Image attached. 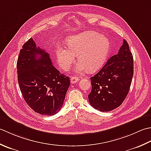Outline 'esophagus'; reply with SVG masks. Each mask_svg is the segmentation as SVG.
I'll return each instance as SVG.
<instances>
[{"label":"esophagus","instance_id":"esophagus-1","mask_svg":"<svg viewBox=\"0 0 151 151\" xmlns=\"http://www.w3.org/2000/svg\"><path fill=\"white\" fill-rule=\"evenodd\" d=\"M79 81V78H77V77L74 76H72L71 79H70V81H71V83H76V82H78Z\"/></svg>","mask_w":151,"mask_h":151}]
</instances>
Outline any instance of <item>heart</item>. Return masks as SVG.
<instances>
[{
  "instance_id": "1",
  "label": "heart",
  "mask_w": 151,
  "mask_h": 151,
  "mask_svg": "<svg viewBox=\"0 0 151 151\" xmlns=\"http://www.w3.org/2000/svg\"><path fill=\"white\" fill-rule=\"evenodd\" d=\"M68 50L58 47L56 51L58 62L63 68H68L78 55L80 63L76 68L78 73L88 70L93 72L101 68L108 56L110 42L100 34L87 31L69 37L66 42Z\"/></svg>"
}]
</instances>
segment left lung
Masks as SVG:
<instances>
[{
    "label": "left lung",
    "instance_id": "left-lung-1",
    "mask_svg": "<svg viewBox=\"0 0 151 151\" xmlns=\"http://www.w3.org/2000/svg\"><path fill=\"white\" fill-rule=\"evenodd\" d=\"M134 74V59L127 40L117 55L107 60L91 78L92 89L88 101L94 108L106 112L121 105L130 90Z\"/></svg>",
    "mask_w": 151,
    "mask_h": 151
}]
</instances>
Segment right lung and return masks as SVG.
I'll use <instances>...</instances> for the list:
<instances>
[{"label": "right lung", "mask_w": 151, "mask_h": 151, "mask_svg": "<svg viewBox=\"0 0 151 151\" xmlns=\"http://www.w3.org/2000/svg\"><path fill=\"white\" fill-rule=\"evenodd\" d=\"M17 80L24 100L35 112L53 115L59 111L70 87V78L53 66L50 54L30 38L20 50Z\"/></svg>", "instance_id": "obj_1"}]
</instances>
